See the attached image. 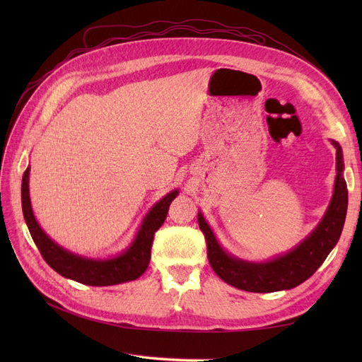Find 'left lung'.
Returning a JSON list of instances; mask_svg holds the SVG:
<instances>
[{"label":"left lung","instance_id":"1","mask_svg":"<svg viewBox=\"0 0 362 362\" xmlns=\"http://www.w3.org/2000/svg\"><path fill=\"white\" fill-rule=\"evenodd\" d=\"M331 144L337 149V177L332 199L313 231L302 242L286 254L267 261H246L237 258L222 247L213 229L206 223L204 214L198 213L201 231L206 240L208 261L216 275L235 288L250 293H273L290 290L300 286L303 281L322 266V262L335 247L341 235L347 213V185L343 178V151L335 140Z\"/></svg>","mask_w":362,"mask_h":362}]
</instances>
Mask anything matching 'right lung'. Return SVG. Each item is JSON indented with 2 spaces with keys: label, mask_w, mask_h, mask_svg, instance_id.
<instances>
[{
  "label": "right lung",
  "mask_w": 362,
  "mask_h": 362,
  "mask_svg": "<svg viewBox=\"0 0 362 362\" xmlns=\"http://www.w3.org/2000/svg\"><path fill=\"white\" fill-rule=\"evenodd\" d=\"M28 182L30 168H27L24 172L21 199H23V213L28 231L33 240H35L43 259L59 275L95 287L116 286V284L134 281L144 275L149 266L154 234L166 221L169 205L180 193L178 189H175L166 196H163L157 204H154V206L145 216L144 222L139 226L134 240L124 252L110 258H89L74 254V252L62 247L43 231L35 214H33Z\"/></svg>",
  "instance_id": "1"
}]
</instances>
